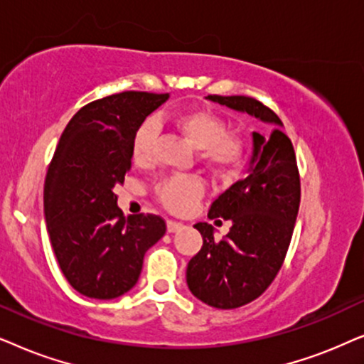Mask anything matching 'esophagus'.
<instances>
[{"label":"esophagus","mask_w":364,"mask_h":364,"mask_svg":"<svg viewBox=\"0 0 364 364\" xmlns=\"http://www.w3.org/2000/svg\"><path fill=\"white\" fill-rule=\"evenodd\" d=\"M166 228H168V232H176V231H179L183 228V223H178V221H173V220H169L168 223H166Z\"/></svg>","instance_id":"1"}]
</instances>
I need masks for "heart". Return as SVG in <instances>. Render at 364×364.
<instances>
[{
	"mask_svg": "<svg viewBox=\"0 0 364 364\" xmlns=\"http://www.w3.org/2000/svg\"><path fill=\"white\" fill-rule=\"evenodd\" d=\"M168 123L200 149L203 163L213 171L226 174L238 166L241 159V141L228 133L226 121L220 114L205 108H193L166 114ZM158 138V126L153 119L143 121L133 136L132 154L138 166H148L153 161V149ZM203 195V185L196 178L174 176L158 188L159 200L168 210L183 213L195 205Z\"/></svg>",
	"mask_w": 364,
	"mask_h": 364,
	"instance_id": "heart-1",
	"label": "heart"
}]
</instances>
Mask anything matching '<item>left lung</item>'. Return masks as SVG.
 I'll use <instances>...</instances> for the list:
<instances>
[{
	"label": "left lung",
	"instance_id": "8db88e82",
	"mask_svg": "<svg viewBox=\"0 0 364 364\" xmlns=\"http://www.w3.org/2000/svg\"><path fill=\"white\" fill-rule=\"evenodd\" d=\"M206 100L268 126L251 134L246 176L218 196L208 213L211 220H230V232L218 241L215 228L196 223L203 246L186 268L188 288L200 301L235 309L261 296L278 274L293 236L301 188L293 144L273 111L250 96L210 95Z\"/></svg>",
	"mask_w": 364,
	"mask_h": 364
}]
</instances>
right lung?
I'll use <instances>...</instances> for the list:
<instances>
[{"mask_svg":"<svg viewBox=\"0 0 364 364\" xmlns=\"http://www.w3.org/2000/svg\"><path fill=\"white\" fill-rule=\"evenodd\" d=\"M169 95L124 91L70 119L45 181V220L60 268L83 296L113 299L138 283L144 253L163 238L154 215L124 218L114 188L132 169L138 126Z\"/></svg>","mask_w":364,"mask_h":364,"instance_id":"right-lung-1","label":"right lung"}]
</instances>
